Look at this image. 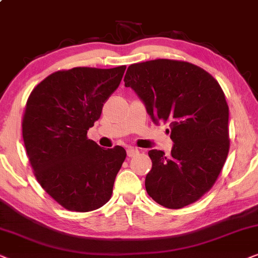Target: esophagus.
<instances>
[{
	"instance_id": "34e87169",
	"label": "esophagus",
	"mask_w": 258,
	"mask_h": 258,
	"mask_svg": "<svg viewBox=\"0 0 258 258\" xmlns=\"http://www.w3.org/2000/svg\"><path fill=\"white\" fill-rule=\"evenodd\" d=\"M126 153H127V157H135L139 153V151L137 149H133V147H130V149H127Z\"/></svg>"
}]
</instances>
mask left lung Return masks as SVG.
I'll return each mask as SVG.
<instances>
[{"label":"left lung","instance_id":"left-lung-1","mask_svg":"<svg viewBox=\"0 0 258 258\" xmlns=\"http://www.w3.org/2000/svg\"><path fill=\"white\" fill-rule=\"evenodd\" d=\"M156 125L167 122L170 156L150 150L145 187L167 209L195 203L211 188L229 152V107L214 77L195 64L167 59L131 64L123 78Z\"/></svg>","mask_w":258,"mask_h":258}]
</instances>
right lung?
I'll list each match as a JSON object with an SVG mask.
<instances>
[{"mask_svg":"<svg viewBox=\"0 0 258 258\" xmlns=\"http://www.w3.org/2000/svg\"><path fill=\"white\" fill-rule=\"evenodd\" d=\"M125 70L55 72L27 100L22 136L30 165L43 190L67 210L92 211L111 198L126 151L121 146L104 150L87 139V131L100 118Z\"/></svg>","mask_w":258,"mask_h":258,"instance_id":"obj_1","label":"right lung"}]
</instances>
